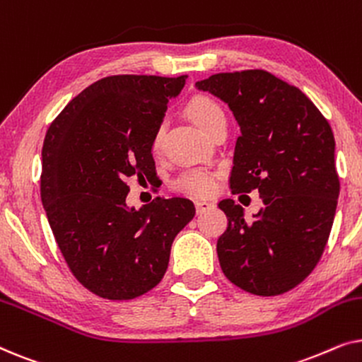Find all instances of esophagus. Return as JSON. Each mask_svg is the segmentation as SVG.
Listing matches in <instances>:
<instances>
[{"label":"esophagus","mask_w":362,"mask_h":362,"mask_svg":"<svg viewBox=\"0 0 362 362\" xmlns=\"http://www.w3.org/2000/svg\"><path fill=\"white\" fill-rule=\"evenodd\" d=\"M211 207H214V202L209 201V199H197L196 201V211L197 212H204L207 209H211Z\"/></svg>","instance_id":"esophagus-1"}]
</instances>
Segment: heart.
Here are the masks:
<instances>
[{
  "instance_id": "heart-1",
  "label": "heart",
  "mask_w": 362,
  "mask_h": 362,
  "mask_svg": "<svg viewBox=\"0 0 362 362\" xmlns=\"http://www.w3.org/2000/svg\"><path fill=\"white\" fill-rule=\"evenodd\" d=\"M186 113L207 135H211L217 127L226 123V113L222 107L216 100L204 95L192 97L186 105ZM163 141H165V125H160L156 128L155 136H153V151L160 153ZM177 186L189 194L204 196L216 189V176L207 171H189L181 176Z\"/></svg>"
}]
</instances>
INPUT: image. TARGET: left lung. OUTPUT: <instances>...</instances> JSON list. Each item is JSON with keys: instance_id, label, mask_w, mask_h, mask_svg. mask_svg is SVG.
Wrapping results in <instances>:
<instances>
[{"instance_id": "obj_1", "label": "left lung", "mask_w": 362, "mask_h": 362, "mask_svg": "<svg viewBox=\"0 0 362 362\" xmlns=\"http://www.w3.org/2000/svg\"><path fill=\"white\" fill-rule=\"evenodd\" d=\"M196 87L226 102L240 127L232 192L255 189L264 202L252 221L234 199L219 202L229 221L217 239L221 269L249 293H285L311 274L333 227L339 177L329 123L267 71L214 74Z\"/></svg>"}]
</instances>
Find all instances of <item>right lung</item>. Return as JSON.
Wrapping results in <instances>:
<instances>
[{"label":"right lung","instance_id":"right-lung-1","mask_svg":"<svg viewBox=\"0 0 362 362\" xmlns=\"http://www.w3.org/2000/svg\"><path fill=\"white\" fill-rule=\"evenodd\" d=\"M186 76H112L67 103L42 146L41 199L74 276L102 298L160 284L175 237L196 214L186 197L127 204V177L156 176L151 148Z\"/></svg>","mask_w":362,"mask_h":362}]
</instances>
